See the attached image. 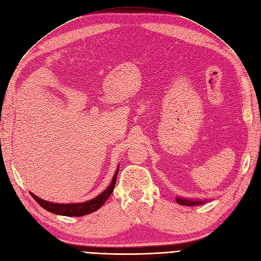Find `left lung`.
<instances>
[{"label":"left lung","instance_id":"left-lung-1","mask_svg":"<svg viewBox=\"0 0 261 261\" xmlns=\"http://www.w3.org/2000/svg\"><path fill=\"white\" fill-rule=\"evenodd\" d=\"M176 201L179 205L182 206H200L210 201V199H195V198H186V197H179L176 196Z\"/></svg>","mask_w":261,"mask_h":261}]
</instances>
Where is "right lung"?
<instances>
[{
	"mask_svg": "<svg viewBox=\"0 0 261 261\" xmlns=\"http://www.w3.org/2000/svg\"><path fill=\"white\" fill-rule=\"evenodd\" d=\"M118 171H119V164L117 165L116 172H115L114 176H113V179L111 181L110 186L102 192V193H100L95 198L84 201V202H74V203L51 202L48 200L41 199L40 197L36 196L35 194H33L32 192H31V194H32L33 198L35 199L43 209H46L47 211H49L51 213L64 215V217H83V215L97 211L98 209H100L103 206V203L108 200V198L112 194L113 190H114Z\"/></svg>",
	"mask_w": 261,
	"mask_h": 261,
	"instance_id": "add662e5",
	"label": "right lung"
}]
</instances>
